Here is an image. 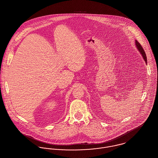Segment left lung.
I'll list each match as a JSON object with an SVG mask.
<instances>
[{
    "label": "left lung",
    "instance_id": "8db88e82",
    "mask_svg": "<svg viewBox=\"0 0 158 158\" xmlns=\"http://www.w3.org/2000/svg\"><path fill=\"white\" fill-rule=\"evenodd\" d=\"M135 45L137 46V47L138 50H139V52H140V53L142 54V56H143V59H144L145 63H147V56H146L145 52V51H144L143 47H142V45L140 44V43H139L137 40L135 41Z\"/></svg>",
    "mask_w": 158,
    "mask_h": 158
}]
</instances>
